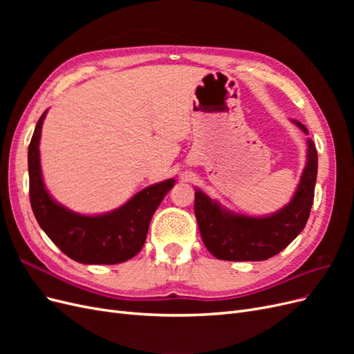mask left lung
<instances>
[{
    "instance_id": "8db88e82",
    "label": "left lung",
    "mask_w": 354,
    "mask_h": 354,
    "mask_svg": "<svg viewBox=\"0 0 354 354\" xmlns=\"http://www.w3.org/2000/svg\"><path fill=\"white\" fill-rule=\"evenodd\" d=\"M292 122L304 134L307 128ZM317 176V152L307 140V160L292 199L283 208L264 217L229 211L201 189L195 192V216L207 250L218 260L263 261L279 254L306 226L313 205Z\"/></svg>"
}]
</instances>
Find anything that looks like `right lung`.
Returning a JSON list of instances; mask_svg holds the SVG:
<instances>
[{
    "label": "right lung",
    "mask_w": 354,
    "mask_h": 354,
    "mask_svg": "<svg viewBox=\"0 0 354 354\" xmlns=\"http://www.w3.org/2000/svg\"><path fill=\"white\" fill-rule=\"evenodd\" d=\"M46 115L47 111L38 120L28 149L30 207L41 229L63 254L82 264H118L133 259L143 248L153 214L176 180L149 186L122 207L99 216L71 211L51 198L42 180L39 140Z\"/></svg>",
    "instance_id": "right-lung-1"
}]
</instances>
